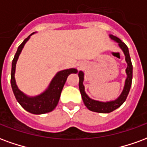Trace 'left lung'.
<instances>
[{
	"mask_svg": "<svg viewBox=\"0 0 147 147\" xmlns=\"http://www.w3.org/2000/svg\"><path fill=\"white\" fill-rule=\"evenodd\" d=\"M111 38L118 42L119 46L120 49L123 50V53L125 55V60H126L127 64V67L126 69L127 73V79L125 80V85L124 88L123 90V92L121 93L120 96L115 101L108 102H102L98 101H95L93 99L90 98L88 96L86 95L84 90V86H83V72L80 71L79 72V77H80V82H79V87H80V93L82 95V98L84 102V105H86V108L89 110L96 112V113H109L113 112L117 108H119L120 105L125 102L127 97L128 95V93L130 91V88L131 86V82H132V64L130 57L129 51L127 46L125 45V43L123 42L120 38H118L117 37L113 36V35H109Z\"/></svg>",
	"mask_w": 147,
	"mask_h": 147,
	"instance_id": "left-lung-1",
	"label": "left lung"
}]
</instances>
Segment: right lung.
<instances>
[{
  "label": "right lung",
  "mask_w": 147,
  "mask_h": 147,
  "mask_svg": "<svg viewBox=\"0 0 147 147\" xmlns=\"http://www.w3.org/2000/svg\"><path fill=\"white\" fill-rule=\"evenodd\" d=\"M30 36H28L27 38L24 39L22 44L18 47L17 51L16 53V55L13 58L11 71V88H12L14 95L17 100V102L20 104L21 106L25 110L33 114L46 113H49L53 110L56 108V106L57 105L59 99L61 97V91L64 87V83L67 80V76L71 73H77L78 71L75 68L61 71L53 79L48 89L44 93H42V94L34 97V98H30V97L25 95L24 93L21 92L20 90L18 89L17 86H16V80H15V71H16V64L18 57L20 54L25 43L28 41V39L30 38Z\"/></svg>",
  "instance_id": "right-lung-1"
}]
</instances>
